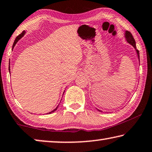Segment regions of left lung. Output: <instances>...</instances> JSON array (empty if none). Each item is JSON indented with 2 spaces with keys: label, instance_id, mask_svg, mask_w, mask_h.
<instances>
[{
  "label": "left lung",
  "instance_id": "1",
  "mask_svg": "<svg viewBox=\"0 0 152 152\" xmlns=\"http://www.w3.org/2000/svg\"><path fill=\"white\" fill-rule=\"evenodd\" d=\"M125 37H126V39H127V42L130 43L131 45H132L134 48L135 49L136 51H137V56H138V58H139V61L140 62V51H139L138 50H137V48H136V45H135V41L134 39V38H133V35L132 33H131L129 31H125ZM100 112H102L101 110H100L99 109H97Z\"/></svg>",
  "mask_w": 152,
  "mask_h": 152
}]
</instances>
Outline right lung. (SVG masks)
Listing matches in <instances>:
<instances>
[{
	"mask_svg": "<svg viewBox=\"0 0 152 152\" xmlns=\"http://www.w3.org/2000/svg\"><path fill=\"white\" fill-rule=\"evenodd\" d=\"M25 31H23L21 33H20V35H18L17 36V37H16V39H15V42H14V43H13V45H12V48H14L15 47V44H16V43H17V42H18V41H19L20 39V38H21L22 37H23V36L24 35H25ZM9 72H10V64H9ZM58 106H59V105H58V107H56V109H54V110H52V111H51V112H50V113H47V114H50V113H53V112H54L55 111V110H57V109H58Z\"/></svg>",
	"mask_w": 152,
	"mask_h": 152,
	"instance_id": "obj_1",
	"label": "right lung"
}]
</instances>
